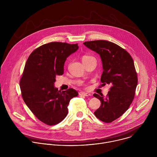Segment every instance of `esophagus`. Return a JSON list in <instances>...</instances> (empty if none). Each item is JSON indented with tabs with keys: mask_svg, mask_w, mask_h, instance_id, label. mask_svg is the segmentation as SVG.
<instances>
[{
	"mask_svg": "<svg viewBox=\"0 0 157 157\" xmlns=\"http://www.w3.org/2000/svg\"><path fill=\"white\" fill-rule=\"evenodd\" d=\"M80 96H91V94L89 93H84V92H80L79 94Z\"/></svg>",
	"mask_w": 157,
	"mask_h": 157,
	"instance_id": "obj_1",
	"label": "esophagus"
}]
</instances>
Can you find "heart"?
Instances as JSON below:
<instances>
[{
  "label": "heart",
  "instance_id": "1",
  "mask_svg": "<svg viewBox=\"0 0 157 157\" xmlns=\"http://www.w3.org/2000/svg\"><path fill=\"white\" fill-rule=\"evenodd\" d=\"M93 56H87V55H84L82 57V61H84V60H86V59H89V58H92Z\"/></svg>",
  "mask_w": 157,
  "mask_h": 157
}]
</instances>
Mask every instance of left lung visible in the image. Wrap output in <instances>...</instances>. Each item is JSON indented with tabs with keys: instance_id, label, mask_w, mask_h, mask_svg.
<instances>
[{
	"instance_id": "1",
	"label": "left lung",
	"mask_w": 157,
	"mask_h": 157,
	"mask_svg": "<svg viewBox=\"0 0 157 157\" xmlns=\"http://www.w3.org/2000/svg\"><path fill=\"white\" fill-rule=\"evenodd\" d=\"M83 44L101 58L104 71L101 81L110 87L105 97L94 94L101 102L94 113L100 121L110 123L125 113L133 100L138 82L135 65L131 55L114 43L94 40Z\"/></svg>"
}]
</instances>
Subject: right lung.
I'll use <instances>...</instances> for the list:
<instances>
[{
  "label": "right lung",
  "mask_w": 157,
  "mask_h": 157,
  "mask_svg": "<svg viewBox=\"0 0 157 157\" xmlns=\"http://www.w3.org/2000/svg\"><path fill=\"white\" fill-rule=\"evenodd\" d=\"M79 47L78 43L50 42L32 52L20 80L21 94L35 117L48 125L61 122L68 114L70 100L78 95L73 88L58 91L54 87L57 75L64 73V64Z\"/></svg>",
  "instance_id": "right-lung-1"
}]
</instances>
